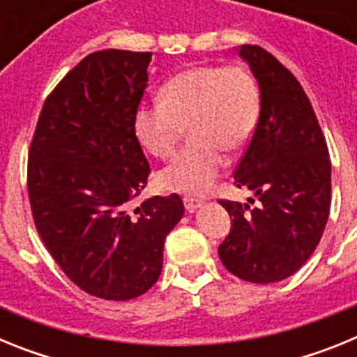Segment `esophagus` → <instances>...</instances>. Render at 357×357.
<instances>
[{
    "label": "esophagus",
    "instance_id": "obj_1",
    "mask_svg": "<svg viewBox=\"0 0 357 357\" xmlns=\"http://www.w3.org/2000/svg\"><path fill=\"white\" fill-rule=\"evenodd\" d=\"M202 204H204V200H202V198H195V197H184V206H185V209H188V211H191V213H193L195 209H198V207H200Z\"/></svg>",
    "mask_w": 357,
    "mask_h": 357
}]
</instances>
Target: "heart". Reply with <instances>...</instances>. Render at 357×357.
Instances as JSON below:
<instances>
[{"mask_svg":"<svg viewBox=\"0 0 357 357\" xmlns=\"http://www.w3.org/2000/svg\"><path fill=\"white\" fill-rule=\"evenodd\" d=\"M160 98L137 107L135 135L148 153L164 159L189 128L193 143L159 173V182L175 193H206L227 166L225 150H243L254 137L257 80L245 66H197L169 78Z\"/></svg>","mask_w":357,"mask_h":357,"instance_id":"b5f03b06","label":"heart"}]
</instances>
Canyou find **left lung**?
Wrapping results in <instances>:
<instances>
[{
  "label": "left lung",
  "instance_id": "8db88e82",
  "mask_svg": "<svg viewBox=\"0 0 357 357\" xmlns=\"http://www.w3.org/2000/svg\"><path fill=\"white\" fill-rule=\"evenodd\" d=\"M238 53L257 78L261 110L234 184L254 191L259 206L220 200L232 227L218 255L232 275L270 284L293 275L320 243L331 211V159L298 80L261 46L243 44Z\"/></svg>",
  "mask_w": 357,
  "mask_h": 357
}]
</instances>
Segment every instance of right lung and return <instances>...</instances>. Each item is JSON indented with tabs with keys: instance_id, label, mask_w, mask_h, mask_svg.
Masks as SVG:
<instances>
[{
	"instance_id": "1",
	"label": "right lung",
	"mask_w": 357,
	"mask_h": 357,
	"mask_svg": "<svg viewBox=\"0 0 357 357\" xmlns=\"http://www.w3.org/2000/svg\"><path fill=\"white\" fill-rule=\"evenodd\" d=\"M150 52L84 56L44 102L28 150L37 232L80 289L130 301L155 284L164 239L184 216L178 195L132 202L150 164L134 130Z\"/></svg>"
}]
</instances>
